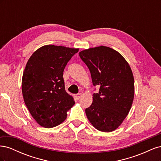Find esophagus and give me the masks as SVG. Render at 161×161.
<instances>
[{
	"label": "esophagus",
	"mask_w": 161,
	"mask_h": 161,
	"mask_svg": "<svg viewBox=\"0 0 161 161\" xmlns=\"http://www.w3.org/2000/svg\"><path fill=\"white\" fill-rule=\"evenodd\" d=\"M74 96L75 97V99H76L78 100V99H80V97L82 96V94L81 93H78V94H75Z\"/></svg>",
	"instance_id": "34e87169"
}]
</instances>
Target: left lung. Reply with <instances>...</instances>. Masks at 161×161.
Masks as SVG:
<instances>
[{
  "mask_svg": "<svg viewBox=\"0 0 161 161\" xmlns=\"http://www.w3.org/2000/svg\"><path fill=\"white\" fill-rule=\"evenodd\" d=\"M91 72L92 84L99 86L92 103L85 109L91 124L99 131L118 128L128 115L133 103L134 80L125 58L116 50L101 46L79 53Z\"/></svg>",
  "mask_w": 161,
  "mask_h": 161,
  "instance_id": "obj_1",
  "label": "left lung"
}]
</instances>
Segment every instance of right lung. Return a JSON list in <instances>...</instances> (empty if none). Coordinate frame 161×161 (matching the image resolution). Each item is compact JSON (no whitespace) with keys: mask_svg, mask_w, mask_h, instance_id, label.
<instances>
[{"mask_svg":"<svg viewBox=\"0 0 161 161\" xmlns=\"http://www.w3.org/2000/svg\"><path fill=\"white\" fill-rule=\"evenodd\" d=\"M79 48L46 45L28 60L22 77L24 101L31 116L44 128L64 121L67 111L75 105L64 86L63 72Z\"/></svg>","mask_w":161,"mask_h":161,"instance_id":"1","label":"right lung"}]
</instances>
